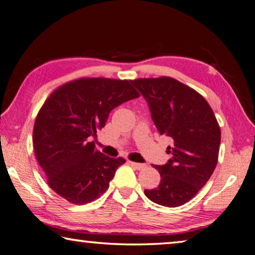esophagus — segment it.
I'll return each instance as SVG.
<instances>
[{
    "label": "esophagus",
    "mask_w": 255,
    "mask_h": 255,
    "mask_svg": "<svg viewBox=\"0 0 255 255\" xmlns=\"http://www.w3.org/2000/svg\"><path fill=\"white\" fill-rule=\"evenodd\" d=\"M129 165L132 166L133 168H136V169H138V170H140V169L146 168V164H139V163H135V161H129Z\"/></svg>",
    "instance_id": "obj_1"
}]
</instances>
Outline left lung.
Masks as SVG:
<instances>
[{
	"instance_id": "left-lung-1",
	"label": "left lung",
	"mask_w": 255,
	"mask_h": 255,
	"mask_svg": "<svg viewBox=\"0 0 255 255\" xmlns=\"http://www.w3.org/2000/svg\"><path fill=\"white\" fill-rule=\"evenodd\" d=\"M132 86L147 101L160 135L172 138L170 159L156 165L160 183L145 195L156 204L177 207L204 186L216 167L221 129L210 105L192 88L173 78L137 79Z\"/></svg>"
}]
</instances>
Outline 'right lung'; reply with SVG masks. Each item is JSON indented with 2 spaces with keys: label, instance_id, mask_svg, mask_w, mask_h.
I'll list each match as a JSON object with an SVG mask.
<instances>
[{
  "label": "right lung",
  "instance_id": "right-lung-1",
  "mask_svg": "<svg viewBox=\"0 0 255 255\" xmlns=\"http://www.w3.org/2000/svg\"><path fill=\"white\" fill-rule=\"evenodd\" d=\"M139 97L130 80L82 78L58 88L36 116L33 147L49 186L73 204H86L109 186L125 161L96 149L91 138L113 109Z\"/></svg>",
  "mask_w": 255,
  "mask_h": 255
}]
</instances>
